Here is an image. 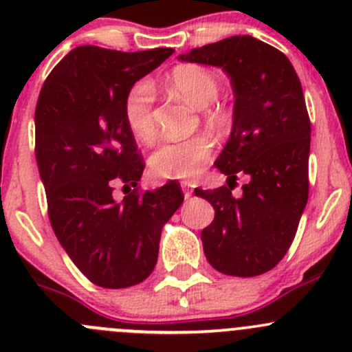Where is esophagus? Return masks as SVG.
<instances>
[{"instance_id": "esophagus-1", "label": "esophagus", "mask_w": 352, "mask_h": 352, "mask_svg": "<svg viewBox=\"0 0 352 352\" xmlns=\"http://www.w3.org/2000/svg\"><path fill=\"white\" fill-rule=\"evenodd\" d=\"M182 190H184V197L186 199L192 196V186H190V182H182Z\"/></svg>"}]
</instances>
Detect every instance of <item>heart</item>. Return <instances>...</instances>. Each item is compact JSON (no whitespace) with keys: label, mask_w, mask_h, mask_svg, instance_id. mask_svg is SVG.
<instances>
[{"label":"heart","mask_w":352,"mask_h":352,"mask_svg":"<svg viewBox=\"0 0 352 352\" xmlns=\"http://www.w3.org/2000/svg\"><path fill=\"white\" fill-rule=\"evenodd\" d=\"M172 90L182 95L194 107H208L219 94V83L209 71L199 66H179L168 80ZM155 88L148 80H140L124 98V119L127 127L143 143L153 141ZM212 155V141L204 134L187 140L165 141L151 156V172L158 179H192L204 170Z\"/></svg>","instance_id":"obj_1"}]
</instances>
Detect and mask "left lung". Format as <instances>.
Returning <instances> with one entry per match:
<instances>
[{
  "label": "left lung",
  "mask_w": 352,
  "mask_h": 352,
  "mask_svg": "<svg viewBox=\"0 0 352 352\" xmlns=\"http://www.w3.org/2000/svg\"><path fill=\"white\" fill-rule=\"evenodd\" d=\"M179 59L221 67L235 94L232 134L214 162L228 186L196 189L214 208V219L201 233L206 258L223 274H264L286 255L308 201L311 127L300 78L281 51L250 35L202 45ZM239 175L249 182L235 198L231 182Z\"/></svg>",
  "instance_id": "left-lung-1"
}]
</instances>
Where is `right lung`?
<instances>
[{
	"instance_id": "right-lung-1",
	"label": "right lung",
	"mask_w": 352,
	"mask_h": 352,
	"mask_svg": "<svg viewBox=\"0 0 352 352\" xmlns=\"http://www.w3.org/2000/svg\"><path fill=\"white\" fill-rule=\"evenodd\" d=\"M173 54L80 45L42 85L35 158L59 243L94 285L129 287L153 272L162 228L180 208V186L138 192L144 162L124 119L129 88ZM133 193L122 201L113 186ZM126 194V192H124Z\"/></svg>"
}]
</instances>
